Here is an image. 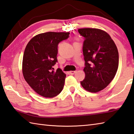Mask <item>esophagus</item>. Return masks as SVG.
Instances as JSON below:
<instances>
[{
  "label": "esophagus",
  "mask_w": 134,
  "mask_h": 134,
  "mask_svg": "<svg viewBox=\"0 0 134 134\" xmlns=\"http://www.w3.org/2000/svg\"><path fill=\"white\" fill-rule=\"evenodd\" d=\"M75 73H76V71H74L69 72V74H71V75H74Z\"/></svg>",
  "instance_id": "esophagus-1"
}]
</instances>
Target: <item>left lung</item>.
Instances as JSON below:
<instances>
[{
  "instance_id": "left-lung-1",
  "label": "left lung",
  "mask_w": 134,
  "mask_h": 134,
  "mask_svg": "<svg viewBox=\"0 0 134 134\" xmlns=\"http://www.w3.org/2000/svg\"><path fill=\"white\" fill-rule=\"evenodd\" d=\"M85 40L83 54L85 78L81 82L85 90L97 92L109 85L115 76L119 54L115 43L104 30L92 28L79 29Z\"/></svg>"
}]
</instances>
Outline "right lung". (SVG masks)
Masks as SVG:
<instances>
[{"label":"right lung","mask_w":134,"mask_h":134,"mask_svg":"<svg viewBox=\"0 0 134 134\" xmlns=\"http://www.w3.org/2000/svg\"><path fill=\"white\" fill-rule=\"evenodd\" d=\"M69 32H49L30 40L23 54L22 72L25 81L35 92L53 98L62 91L66 78L60 68L53 71L58 62V44L69 37Z\"/></svg>","instance_id":"1"}]
</instances>
